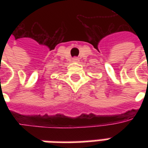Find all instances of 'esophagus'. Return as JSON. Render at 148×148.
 Masks as SVG:
<instances>
[{
  "mask_svg": "<svg viewBox=\"0 0 148 148\" xmlns=\"http://www.w3.org/2000/svg\"><path fill=\"white\" fill-rule=\"evenodd\" d=\"M73 61L76 62H77L79 61V58H77V57H74V58H73Z\"/></svg>",
  "mask_w": 148,
  "mask_h": 148,
  "instance_id": "obj_1",
  "label": "esophagus"
}]
</instances>
